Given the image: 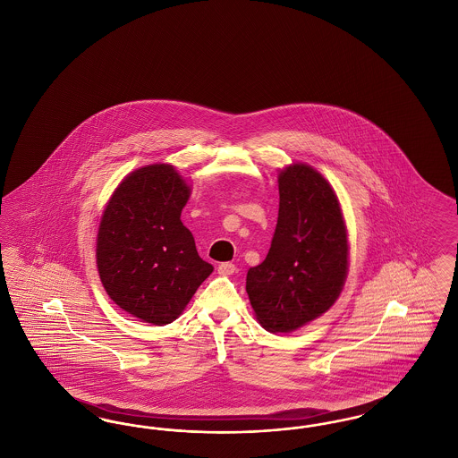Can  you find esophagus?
Instances as JSON below:
<instances>
[{
  "label": "esophagus",
  "mask_w": 458,
  "mask_h": 458,
  "mask_svg": "<svg viewBox=\"0 0 458 458\" xmlns=\"http://www.w3.org/2000/svg\"><path fill=\"white\" fill-rule=\"evenodd\" d=\"M235 271H237V267H235V264H232V262H221L218 266V273L219 275H223V276L233 275Z\"/></svg>",
  "instance_id": "obj_1"
}]
</instances>
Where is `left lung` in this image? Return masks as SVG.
Here are the masks:
<instances>
[{"instance_id":"1","label":"left lung","mask_w":458,"mask_h":458,"mask_svg":"<svg viewBox=\"0 0 458 458\" xmlns=\"http://www.w3.org/2000/svg\"><path fill=\"white\" fill-rule=\"evenodd\" d=\"M278 189L271 247L266 259L247 271L245 290L264 329L290 333L338 299L349 271V242L338 197L312 166H286Z\"/></svg>"}]
</instances>
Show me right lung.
Returning <instances> with one entry per match:
<instances>
[{
	"label": "right lung",
	"mask_w": 458,
	"mask_h": 458,
	"mask_svg": "<svg viewBox=\"0 0 458 458\" xmlns=\"http://www.w3.org/2000/svg\"><path fill=\"white\" fill-rule=\"evenodd\" d=\"M189 197L172 165H148L122 180L99 223L96 262L109 299L156 327L174 323L213 273L180 219Z\"/></svg>",
	"instance_id": "1"
}]
</instances>
